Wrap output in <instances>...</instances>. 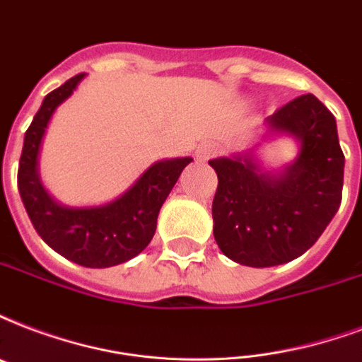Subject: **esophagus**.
Returning a JSON list of instances; mask_svg holds the SVG:
<instances>
[{
	"label": "esophagus",
	"instance_id": "obj_1",
	"mask_svg": "<svg viewBox=\"0 0 362 362\" xmlns=\"http://www.w3.org/2000/svg\"><path fill=\"white\" fill-rule=\"evenodd\" d=\"M218 153V148L214 144H203L197 150V157H199L201 161H206V159H211V157H214Z\"/></svg>",
	"mask_w": 362,
	"mask_h": 362
}]
</instances>
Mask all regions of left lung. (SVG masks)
Listing matches in <instances>:
<instances>
[{"mask_svg": "<svg viewBox=\"0 0 362 362\" xmlns=\"http://www.w3.org/2000/svg\"><path fill=\"white\" fill-rule=\"evenodd\" d=\"M267 125L302 142L281 175L262 173L248 153L209 161L218 175L214 239L228 258L250 267L286 264L313 247L340 209L344 187L336 119L317 96H298Z\"/></svg>", "mask_w": 362, "mask_h": 362, "instance_id": "left-lung-1", "label": "left lung"}]
</instances>
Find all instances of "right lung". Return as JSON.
Here are the masks:
<instances>
[{
    "label": "right lung",
    "mask_w": 362,
    "mask_h": 362,
    "mask_svg": "<svg viewBox=\"0 0 362 362\" xmlns=\"http://www.w3.org/2000/svg\"><path fill=\"white\" fill-rule=\"evenodd\" d=\"M85 74H77L45 96L28 127L18 192L35 231L59 255L85 267H112L140 255L156 233L157 214L192 157L151 165L119 199L104 206L68 209L49 197L37 176L40 146L52 112L68 98Z\"/></svg>",
    "instance_id": "1"
}]
</instances>
